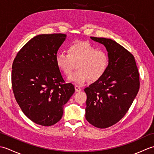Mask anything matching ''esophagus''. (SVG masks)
Here are the masks:
<instances>
[{
    "mask_svg": "<svg viewBox=\"0 0 154 154\" xmlns=\"http://www.w3.org/2000/svg\"><path fill=\"white\" fill-rule=\"evenodd\" d=\"M75 91H76L77 92H80V91H81V87L78 86V85H75Z\"/></svg>",
    "mask_w": 154,
    "mask_h": 154,
    "instance_id": "esophagus-1",
    "label": "esophagus"
}]
</instances>
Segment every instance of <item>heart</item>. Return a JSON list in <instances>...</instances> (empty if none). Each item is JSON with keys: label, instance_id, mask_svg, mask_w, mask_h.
<instances>
[{"label": "heart", "instance_id": "b5f03b06", "mask_svg": "<svg viewBox=\"0 0 154 154\" xmlns=\"http://www.w3.org/2000/svg\"><path fill=\"white\" fill-rule=\"evenodd\" d=\"M67 53H58L55 62L65 75H69L77 64V69L68 77L71 82L82 85L89 79L95 81L103 76L109 65L106 51L97 50L87 41H75L67 48Z\"/></svg>", "mask_w": 154, "mask_h": 154}]
</instances>
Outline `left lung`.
Listing matches in <instances>:
<instances>
[{
	"mask_svg": "<svg viewBox=\"0 0 154 154\" xmlns=\"http://www.w3.org/2000/svg\"><path fill=\"white\" fill-rule=\"evenodd\" d=\"M106 47V71L85 89V118L93 126L106 128L120 121L129 110L140 89V74L134 55L111 39L91 37Z\"/></svg>",
	"mask_w": 154,
	"mask_h": 154,
	"instance_id": "left-lung-1",
	"label": "left lung"
}]
</instances>
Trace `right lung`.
<instances>
[{
  "label": "right lung",
  "instance_id": "1",
  "mask_svg": "<svg viewBox=\"0 0 154 154\" xmlns=\"http://www.w3.org/2000/svg\"><path fill=\"white\" fill-rule=\"evenodd\" d=\"M63 34H42L20 50L12 66V87L24 114L39 125L50 126L63 116V106L75 93L66 83L55 62L65 40Z\"/></svg>",
  "mask_w": 154,
  "mask_h": 154
}]
</instances>
